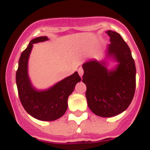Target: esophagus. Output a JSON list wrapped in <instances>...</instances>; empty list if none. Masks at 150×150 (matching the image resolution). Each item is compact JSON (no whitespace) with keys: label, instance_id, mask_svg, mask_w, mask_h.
<instances>
[{"label":"esophagus","instance_id":"34e87169","mask_svg":"<svg viewBox=\"0 0 150 150\" xmlns=\"http://www.w3.org/2000/svg\"><path fill=\"white\" fill-rule=\"evenodd\" d=\"M78 73H79V75H80V77H82V75H83V74H84L83 69H82V68H80L78 69Z\"/></svg>","mask_w":150,"mask_h":150}]
</instances>
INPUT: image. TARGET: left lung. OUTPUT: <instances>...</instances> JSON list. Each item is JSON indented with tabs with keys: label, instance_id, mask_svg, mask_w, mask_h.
<instances>
[{
	"label": "left lung",
	"instance_id": "8db88e82",
	"mask_svg": "<svg viewBox=\"0 0 150 150\" xmlns=\"http://www.w3.org/2000/svg\"><path fill=\"white\" fill-rule=\"evenodd\" d=\"M110 37L102 60H88L82 64V82L87 86L86 98L89 109L97 116L108 118L128 108L135 90L136 68L128 44L119 34L106 32ZM109 62H116L108 69Z\"/></svg>",
	"mask_w": 150,
	"mask_h": 150
}]
</instances>
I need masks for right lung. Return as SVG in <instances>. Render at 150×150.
Here are the masks:
<instances>
[{
  "mask_svg": "<svg viewBox=\"0 0 150 150\" xmlns=\"http://www.w3.org/2000/svg\"><path fill=\"white\" fill-rule=\"evenodd\" d=\"M44 37L32 39L22 53L16 73L19 97L25 111L39 120L52 121L63 116L68 108V99L81 78L77 72L45 89H38L32 85L28 73V62L33 44L49 40Z\"/></svg>",
  "mask_w": 150,
  "mask_h": 150,
  "instance_id": "add662e5",
  "label": "right lung"
}]
</instances>
